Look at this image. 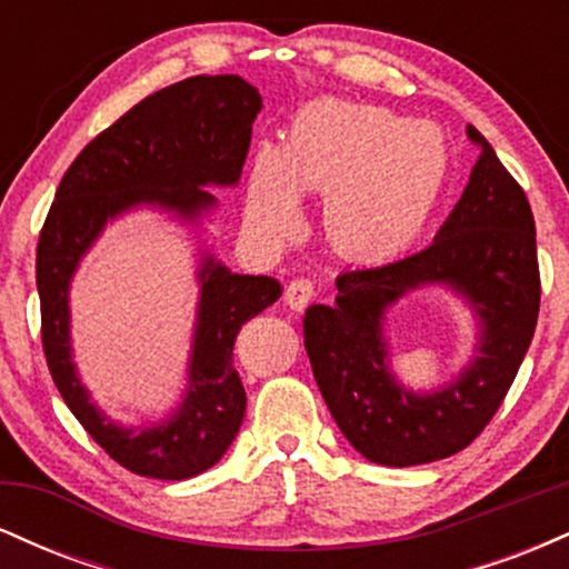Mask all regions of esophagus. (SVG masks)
I'll return each mask as SVG.
<instances>
[{
    "mask_svg": "<svg viewBox=\"0 0 569 569\" xmlns=\"http://www.w3.org/2000/svg\"><path fill=\"white\" fill-rule=\"evenodd\" d=\"M283 299H286V305L291 307V310H305V307L310 305L312 299H316V286H312L307 278L291 280V283L286 286Z\"/></svg>",
    "mask_w": 569,
    "mask_h": 569,
    "instance_id": "obj_1",
    "label": "esophagus"
}]
</instances>
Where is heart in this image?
Instances as JSON below:
<instances>
[{
  "instance_id": "b5f03b06",
  "label": "heart",
  "mask_w": 569,
  "mask_h": 569,
  "mask_svg": "<svg viewBox=\"0 0 569 569\" xmlns=\"http://www.w3.org/2000/svg\"><path fill=\"white\" fill-rule=\"evenodd\" d=\"M449 179V149L426 122L382 107L316 103L293 120L283 152L259 149L248 217L286 238L302 217V192L329 194L326 234L339 253L380 262L420 238Z\"/></svg>"
}]
</instances>
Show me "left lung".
<instances>
[{
    "instance_id": "left-lung-1",
    "label": "left lung",
    "mask_w": 569,
    "mask_h": 569,
    "mask_svg": "<svg viewBox=\"0 0 569 569\" xmlns=\"http://www.w3.org/2000/svg\"><path fill=\"white\" fill-rule=\"evenodd\" d=\"M481 147L433 243L337 278L335 305L305 312V348L326 407L377 466L407 468L460 452L485 430L530 348L540 310L535 219L525 189L473 126ZM441 284L469 305L475 356L439 389L411 391L389 367L387 310L409 290Z\"/></svg>"
}]
</instances>
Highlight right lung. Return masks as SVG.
I'll return each instance as SVG.
<instances>
[{
	"instance_id": "right-lung-1",
	"label": "right lung",
	"mask_w": 569,
	"mask_h": 569,
	"mask_svg": "<svg viewBox=\"0 0 569 569\" xmlns=\"http://www.w3.org/2000/svg\"><path fill=\"white\" fill-rule=\"evenodd\" d=\"M259 112L262 96L238 74L189 77L147 96L77 154L39 234L42 348L58 393L98 447L149 479H192L230 449L246 415V390L232 367L234 337L248 318L276 302L280 283L238 276L198 248L200 299L184 396L158 422L122 426L90 401L77 371L71 278L109 221L139 208L200 230L217 208L208 187L240 181Z\"/></svg>"
}]
</instances>
